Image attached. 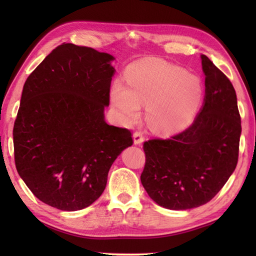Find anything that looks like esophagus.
<instances>
[{"label":"esophagus","instance_id":"obj_1","mask_svg":"<svg viewBox=\"0 0 256 256\" xmlns=\"http://www.w3.org/2000/svg\"><path fill=\"white\" fill-rule=\"evenodd\" d=\"M133 140H134V144H140L144 140V138H143V133L140 132V131H136L134 132L133 134Z\"/></svg>","mask_w":256,"mask_h":256}]
</instances>
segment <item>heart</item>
Listing matches in <instances>:
<instances>
[{
	"label": "heart",
	"instance_id": "1",
	"mask_svg": "<svg viewBox=\"0 0 256 256\" xmlns=\"http://www.w3.org/2000/svg\"><path fill=\"white\" fill-rule=\"evenodd\" d=\"M202 96V84L196 74L160 60L133 64L126 72V86L116 82L111 100L126 124L140 116V104H148L150 126L160 132L184 128Z\"/></svg>",
	"mask_w": 256,
	"mask_h": 256
}]
</instances>
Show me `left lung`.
Returning <instances> with one entry per match:
<instances>
[{
  "label": "left lung",
  "instance_id": "obj_1",
  "mask_svg": "<svg viewBox=\"0 0 256 256\" xmlns=\"http://www.w3.org/2000/svg\"><path fill=\"white\" fill-rule=\"evenodd\" d=\"M204 102L194 121L170 138L143 144L140 182L156 204L172 210L197 208L214 197L234 172L238 158L241 116L229 78L201 56Z\"/></svg>",
  "mask_w": 256,
  "mask_h": 256
}]
</instances>
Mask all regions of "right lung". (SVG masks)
Masks as SVG:
<instances>
[{"mask_svg": "<svg viewBox=\"0 0 256 256\" xmlns=\"http://www.w3.org/2000/svg\"><path fill=\"white\" fill-rule=\"evenodd\" d=\"M113 59L64 42L25 81L13 128L15 166L35 197L54 208L94 204L113 162L133 144L130 130L104 121Z\"/></svg>", "mask_w": 256, "mask_h": 256, "instance_id": "1", "label": "right lung"}]
</instances>
